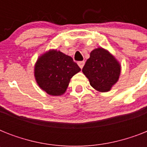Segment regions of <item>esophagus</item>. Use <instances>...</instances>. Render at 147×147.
Instances as JSON below:
<instances>
[{
    "instance_id": "34e87169",
    "label": "esophagus",
    "mask_w": 147,
    "mask_h": 147,
    "mask_svg": "<svg viewBox=\"0 0 147 147\" xmlns=\"http://www.w3.org/2000/svg\"><path fill=\"white\" fill-rule=\"evenodd\" d=\"M78 66L80 67L81 69H82L83 66H84V65H85V62H84V61H81V62H78Z\"/></svg>"
}]
</instances>
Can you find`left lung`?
<instances>
[{"label":"left lung","mask_w":147,"mask_h":147,"mask_svg":"<svg viewBox=\"0 0 147 147\" xmlns=\"http://www.w3.org/2000/svg\"><path fill=\"white\" fill-rule=\"evenodd\" d=\"M121 71L120 62L109 51L101 47L91 52L82 69L91 86L99 92H109L117 82Z\"/></svg>","instance_id":"8db88e82"}]
</instances>
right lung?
Returning a JSON list of instances; mask_svg holds the SVG:
<instances>
[{"mask_svg":"<svg viewBox=\"0 0 147 147\" xmlns=\"http://www.w3.org/2000/svg\"><path fill=\"white\" fill-rule=\"evenodd\" d=\"M81 71L72 58L57 49H49L39 56L34 76L39 87L53 96L65 92L74 75Z\"/></svg>","mask_w":147,"mask_h":147,"instance_id":"right-lung-1","label":"right lung"}]
</instances>
